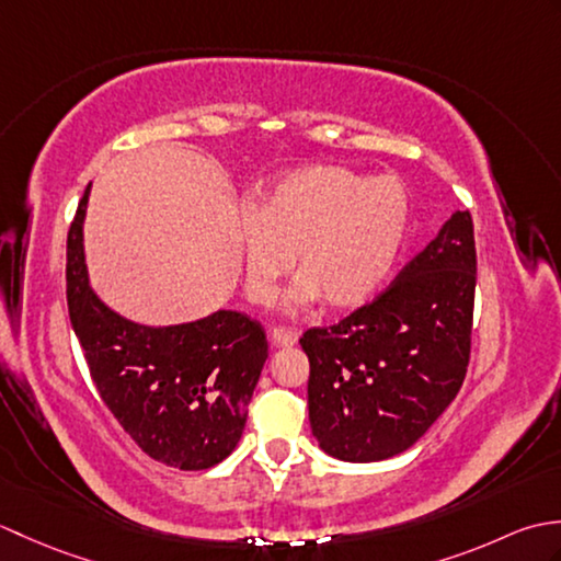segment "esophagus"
<instances>
[{
	"instance_id": "obj_1",
	"label": "esophagus",
	"mask_w": 561,
	"mask_h": 561,
	"mask_svg": "<svg viewBox=\"0 0 561 561\" xmlns=\"http://www.w3.org/2000/svg\"><path fill=\"white\" fill-rule=\"evenodd\" d=\"M270 337L274 344H277V347H294V344L299 342V332L291 328H272Z\"/></svg>"
}]
</instances>
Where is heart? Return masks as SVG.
I'll return each instance as SVG.
<instances>
[{
  "label": "heart",
  "instance_id": "heart-1",
  "mask_svg": "<svg viewBox=\"0 0 561 561\" xmlns=\"http://www.w3.org/2000/svg\"><path fill=\"white\" fill-rule=\"evenodd\" d=\"M408 229L410 195L398 178H366L347 165L294 171L262 187L253 217L236 221L245 294L265 304L294 262L301 274L284 304L323 296L328 306H356L386 282Z\"/></svg>",
  "mask_w": 561,
  "mask_h": 561
}]
</instances>
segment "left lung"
Returning <instances> with one entry per match:
<instances>
[{
  "label": "left lung",
  "mask_w": 561,
  "mask_h": 561,
  "mask_svg": "<svg viewBox=\"0 0 561 561\" xmlns=\"http://www.w3.org/2000/svg\"><path fill=\"white\" fill-rule=\"evenodd\" d=\"M478 253L456 211L396 282L337 325L304 332L308 420L328 456L376 462L416 444L465 380Z\"/></svg>",
  "instance_id": "left-lung-1"
}]
</instances>
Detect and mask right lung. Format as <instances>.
Here are the masks:
<instances>
[{
  "label": "right lung",
  "instance_id": "add662e5",
  "mask_svg": "<svg viewBox=\"0 0 561 561\" xmlns=\"http://www.w3.org/2000/svg\"><path fill=\"white\" fill-rule=\"evenodd\" d=\"M87 202L89 187L67 236V306L93 383L149 458L207 470L241 440L267 359L265 330L238 311L165 328L115 313L89 284L81 231Z\"/></svg>",
  "mask_w": 561,
  "mask_h": 561
}]
</instances>
